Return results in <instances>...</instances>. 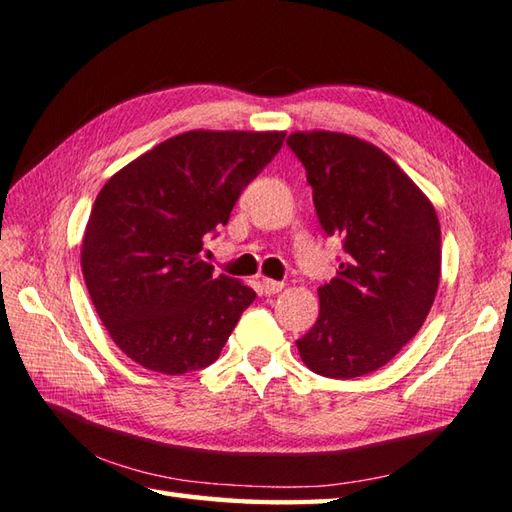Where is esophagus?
Masks as SVG:
<instances>
[{
	"label": "esophagus",
	"instance_id": "34e87169",
	"mask_svg": "<svg viewBox=\"0 0 512 512\" xmlns=\"http://www.w3.org/2000/svg\"><path fill=\"white\" fill-rule=\"evenodd\" d=\"M284 290V284L275 279H262V292L264 295H277V292Z\"/></svg>",
	"mask_w": 512,
	"mask_h": 512
}]
</instances>
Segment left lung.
I'll use <instances>...</instances> for the list:
<instances>
[{
  "mask_svg": "<svg viewBox=\"0 0 512 512\" xmlns=\"http://www.w3.org/2000/svg\"><path fill=\"white\" fill-rule=\"evenodd\" d=\"M286 145L306 167L325 235L345 259L319 288V319L297 341L314 374L376 372L422 328L440 281L433 204L385 151L336 132H295Z\"/></svg>",
  "mask_w": 512,
  "mask_h": 512,
  "instance_id": "8db88e82",
  "label": "left lung"
}]
</instances>
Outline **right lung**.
Instances as JSON below:
<instances>
[{
  "label": "right lung",
  "mask_w": 512,
  "mask_h": 512,
  "mask_svg": "<svg viewBox=\"0 0 512 512\" xmlns=\"http://www.w3.org/2000/svg\"><path fill=\"white\" fill-rule=\"evenodd\" d=\"M284 132H187L107 180L83 235L81 268L112 341L158 374L220 356L255 290L213 275L204 237L284 145Z\"/></svg>",
  "instance_id": "add662e5"
}]
</instances>
